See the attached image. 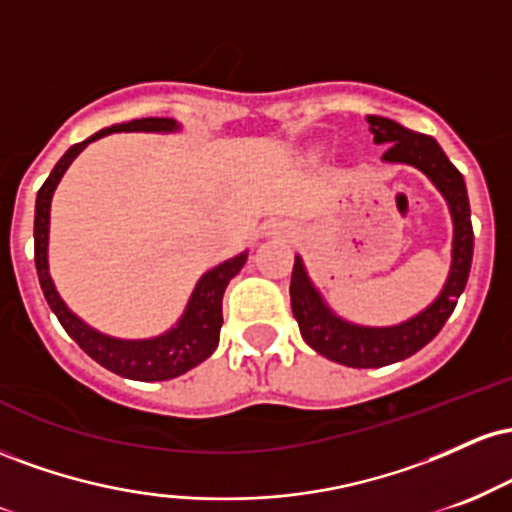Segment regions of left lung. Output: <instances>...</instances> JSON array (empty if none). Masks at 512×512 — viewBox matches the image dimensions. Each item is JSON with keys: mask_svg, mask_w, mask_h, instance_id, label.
Instances as JSON below:
<instances>
[{"mask_svg": "<svg viewBox=\"0 0 512 512\" xmlns=\"http://www.w3.org/2000/svg\"><path fill=\"white\" fill-rule=\"evenodd\" d=\"M370 132L375 144H387L383 161L409 163L424 170L433 185L448 199V207L455 223L452 238V267L440 296L424 313L395 327H358L344 322L322 303L320 293L310 284L301 257H296L291 272V308L305 344L317 354L342 363L349 368H380L404 361L424 349L436 334L443 330L448 317L455 310L457 298L467 286L469 267H472L474 231L469 219V199L462 173L450 163L440 144L428 134L411 132L395 120L370 115Z\"/></svg>", "mask_w": 512, "mask_h": 512, "instance_id": "8db88e82", "label": "left lung"}]
</instances>
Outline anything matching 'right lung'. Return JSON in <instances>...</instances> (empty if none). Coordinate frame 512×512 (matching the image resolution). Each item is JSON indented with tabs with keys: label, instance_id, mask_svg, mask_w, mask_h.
<instances>
[{
	"label": "right lung",
	"instance_id": "obj_1",
	"mask_svg": "<svg viewBox=\"0 0 512 512\" xmlns=\"http://www.w3.org/2000/svg\"><path fill=\"white\" fill-rule=\"evenodd\" d=\"M178 129L175 120L170 117H142V120L122 122V125H113L108 129H101L86 142L74 144L72 149L64 154L57 166L52 168L50 178L43 182L38 190V199H35V269H38L40 289L45 293L50 310L57 315L64 332L74 339L81 349L103 368L113 370V373L122 375L129 380H142V383H156V380H170L178 375L187 373L190 368L199 366L204 358L214 354L219 346V334L223 325L221 303L223 291H226L228 281L243 269L248 252L233 257V260L219 264L211 272H207L199 279L195 293H192L190 303H187L185 315L178 322V327L161 334L156 339H144V342H125V339L105 337V334L91 330L84 322L76 317L72 310L64 305L60 293L55 291L50 272H48V231H50V199L55 192L57 182L62 180L64 170L74 161L86 144L96 142V139L105 137L113 132H173Z\"/></svg>",
	"mask_w": 512,
	"mask_h": 512
}]
</instances>
